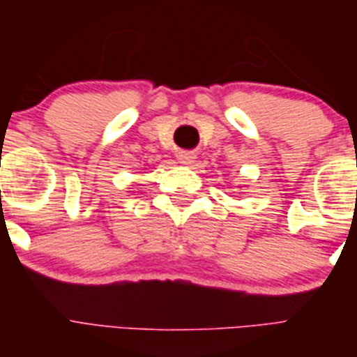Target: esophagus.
<instances>
[{"label":"esophagus","mask_w":357,"mask_h":357,"mask_svg":"<svg viewBox=\"0 0 357 357\" xmlns=\"http://www.w3.org/2000/svg\"><path fill=\"white\" fill-rule=\"evenodd\" d=\"M195 159H197V155H195L193 151H181V155H178V160L182 164H191L195 162Z\"/></svg>","instance_id":"34e87169"}]
</instances>
